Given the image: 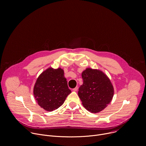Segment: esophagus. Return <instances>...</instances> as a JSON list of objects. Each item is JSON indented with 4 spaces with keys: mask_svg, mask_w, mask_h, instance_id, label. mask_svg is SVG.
Wrapping results in <instances>:
<instances>
[{
    "mask_svg": "<svg viewBox=\"0 0 146 146\" xmlns=\"http://www.w3.org/2000/svg\"><path fill=\"white\" fill-rule=\"evenodd\" d=\"M78 87H75L73 89V91H77L78 90Z\"/></svg>",
    "mask_w": 146,
    "mask_h": 146,
    "instance_id": "1",
    "label": "esophagus"
}]
</instances>
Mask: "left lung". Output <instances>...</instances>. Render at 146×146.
I'll return each mask as SVG.
<instances>
[{"label": "left lung", "mask_w": 146, "mask_h": 146, "mask_svg": "<svg viewBox=\"0 0 146 146\" xmlns=\"http://www.w3.org/2000/svg\"><path fill=\"white\" fill-rule=\"evenodd\" d=\"M83 84L78 95L82 105L91 113H98L111 101L114 88L108 76L102 71L87 68L82 73Z\"/></svg>", "instance_id": "1"}]
</instances>
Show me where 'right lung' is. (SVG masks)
Listing matches in <instances>:
<instances>
[{
    "mask_svg": "<svg viewBox=\"0 0 146 146\" xmlns=\"http://www.w3.org/2000/svg\"><path fill=\"white\" fill-rule=\"evenodd\" d=\"M71 93L68 86L64 70L50 68L37 78L33 94L38 105L48 111H52L63 105Z\"/></svg>",
    "mask_w": 146,
    "mask_h": 146,
    "instance_id": "1",
    "label": "right lung"
}]
</instances>
